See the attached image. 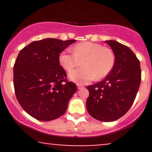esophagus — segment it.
<instances>
[{
	"label": "esophagus",
	"mask_w": 152,
	"mask_h": 152,
	"mask_svg": "<svg viewBox=\"0 0 152 152\" xmlns=\"http://www.w3.org/2000/svg\"><path fill=\"white\" fill-rule=\"evenodd\" d=\"M83 87V85H81V84H79V83H77V88H78V89H80V88H82Z\"/></svg>",
	"instance_id": "1"
}]
</instances>
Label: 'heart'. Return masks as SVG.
<instances>
[{
  "label": "heart",
  "mask_w": 152,
  "mask_h": 152,
  "mask_svg": "<svg viewBox=\"0 0 152 152\" xmlns=\"http://www.w3.org/2000/svg\"><path fill=\"white\" fill-rule=\"evenodd\" d=\"M72 51L64 50L58 61L64 70L70 72L82 63L83 67L73 71L69 78L79 84H84L96 77L100 79L111 72L115 63L113 50L98 43L83 41L72 47Z\"/></svg>",
  "instance_id": "b5f03b06"
}]
</instances>
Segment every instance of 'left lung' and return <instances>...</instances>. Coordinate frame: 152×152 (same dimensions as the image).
I'll return each mask as SVG.
<instances>
[{
    "instance_id": "left-lung-1",
    "label": "left lung",
    "mask_w": 152,
    "mask_h": 152,
    "mask_svg": "<svg viewBox=\"0 0 152 152\" xmlns=\"http://www.w3.org/2000/svg\"><path fill=\"white\" fill-rule=\"evenodd\" d=\"M115 56L112 70L103 81L87 86L89 96L86 109L99 121H114L129 110L135 100L142 79L140 62L128 46L106 41Z\"/></svg>"
}]
</instances>
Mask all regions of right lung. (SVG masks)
<instances>
[{
	"label": "right lung",
	"instance_id": "add662e5",
	"mask_svg": "<svg viewBox=\"0 0 152 152\" xmlns=\"http://www.w3.org/2000/svg\"><path fill=\"white\" fill-rule=\"evenodd\" d=\"M74 42L46 38L19 52L13 66L15 94L24 111L36 119L48 121L60 117L77 91L58 61L59 54Z\"/></svg>",
	"mask_w": 152,
	"mask_h": 152
}]
</instances>
